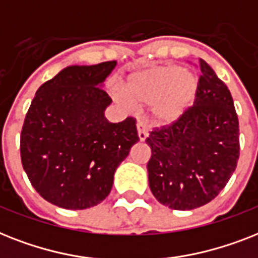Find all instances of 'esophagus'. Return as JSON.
<instances>
[{"label": "esophagus", "mask_w": 258, "mask_h": 258, "mask_svg": "<svg viewBox=\"0 0 258 258\" xmlns=\"http://www.w3.org/2000/svg\"><path fill=\"white\" fill-rule=\"evenodd\" d=\"M137 133H139L140 141H145V139L148 137V131H146L145 123L142 122V121L137 122Z\"/></svg>", "instance_id": "34e87169"}]
</instances>
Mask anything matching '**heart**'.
I'll return each instance as SVG.
<instances>
[{"instance_id": "b5f03b06", "label": "heart", "mask_w": 258, "mask_h": 258, "mask_svg": "<svg viewBox=\"0 0 258 258\" xmlns=\"http://www.w3.org/2000/svg\"><path fill=\"white\" fill-rule=\"evenodd\" d=\"M199 90V77L174 63L135 72L123 84L132 104L152 105V116L161 125L177 122L190 108Z\"/></svg>"}]
</instances>
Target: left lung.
<instances>
[{"label": "left lung", "instance_id": "1", "mask_svg": "<svg viewBox=\"0 0 258 258\" xmlns=\"http://www.w3.org/2000/svg\"><path fill=\"white\" fill-rule=\"evenodd\" d=\"M195 104L177 122L156 127L145 140L152 149L149 186L165 207L191 211L216 199L236 170L240 129L228 86L204 59Z\"/></svg>", "mask_w": 258, "mask_h": 258}]
</instances>
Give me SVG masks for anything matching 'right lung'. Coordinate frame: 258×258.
<instances>
[{
  "instance_id": "1",
  "label": "right lung",
  "mask_w": 258,
  "mask_h": 258,
  "mask_svg": "<svg viewBox=\"0 0 258 258\" xmlns=\"http://www.w3.org/2000/svg\"><path fill=\"white\" fill-rule=\"evenodd\" d=\"M116 61L73 65L38 88L21 131V162L53 205L81 211L104 201L114 172L139 141L136 119L109 122L102 84Z\"/></svg>"
}]
</instances>
